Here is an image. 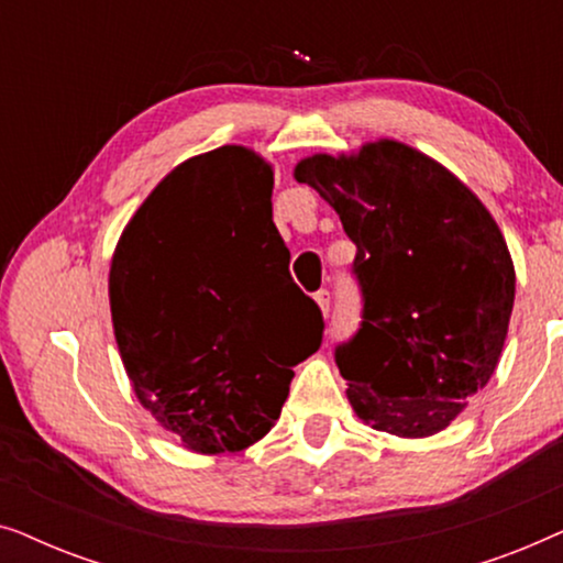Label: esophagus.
<instances>
[{
  "label": "esophagus",
  "mask_w": 563,
  "mask_h": 563,
  "mask_svg": "<svg viewBox=\"0 0 563 563\" xmlns=\"http://www.w3.org/2000/svg\"><path fill=\"white\" fill-rule=\"evenodd\" d=\"M314 302H318L322 318H328V314H330V291L328 289H320L318 295H314Z\"/></svg>",
  "instance_id": "esophagus-1"
}]
</instances>
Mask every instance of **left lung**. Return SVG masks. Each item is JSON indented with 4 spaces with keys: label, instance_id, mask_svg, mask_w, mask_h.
<instances>
[{
    "label": "left lung",
    "instance_id": "1",
    "mask_svg": "<svg viewBox=\"0 0 563 563\" xmlns=\"http://www.w3.org/2000/svg\"><path fill=\"white\" fill-rule=\"evenodd\" d=\"M295 179L358 249L364 320L335 351L353 412L399 438L441 433L503 356L515 302L503 230L449 168L389 137L307 156Z\"/></svg>",
    "mask_w": 563,
    "mask_h": 563
}]
</instances>
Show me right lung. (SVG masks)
<instances>
[{
	"label": "right lung",
	"instance_id": "add662e5",
	"mask_svg": "<svg viewBox=\"0 0 563 563\" xmlns=\"http://www.w3.org/2000/svg\"><path fill=\"white\" fill-rule=\"evenodd\" d=\"M272 189L256 151L199 153L156 184L112 253V328L135 397L205 456L261 441L291 366L322 341L320 307L289 276Z\"/></svg>",
	"mask_w": 563,
	"mask_h": 563
}]
</instances>
